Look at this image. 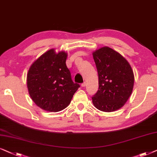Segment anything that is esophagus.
<instances>
[{
  "instance_id": "34e87169",
  "label": "esophagus",
  "mask_w": 157,
  "mask_h": 157,
  "mask_svg": "<svg viewBox=\"0 0 157 157\" xmlns=\"http://www.w3.org/2000/svg\"><path fill=\"white\" fill-rule=\"evenodd\" d=\"M81 86H82V87H85V86H86V82H83V83H82V85H81Z\"/></svg>"
}]
</instances>
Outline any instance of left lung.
<instances>
[{
  "label": "left lung",
  "mask_w": 157,
  "mask_h": 157,
  "mask_svg": "<svg viewBox=\"0 0 157 157\" xmlns=\"http://www.w3.org/2000/svg\"><path fill=\"white\" fill-rule=\"evenodd\" d=\"M98 73V90L92 97L97 109L113 112L124 105L132 93L134 76L127 60L108 47L93 53Z\"/></svg>",
  "instance_id": "1"
}]
</instances>
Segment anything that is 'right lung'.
Masks as SVG:
<instances>
[{
    "mask_svg": "<svg viewBox=\"0 0 157 157\" xmlns=\"http://www.w3.org/2000/svg\"><path fill=\"white\" fill-rule=\"evenodd\" d=\"M67 54L50 49L31 64L27 87L31 99L41 109L58 112L67 107L80 85L72 80L66 65Z\"/></svg>",
    "mask_w": 157,
    "mask_h": 157,
    "instance_id": "obj_1",
    "label": "right lung"
}]
</instances>
